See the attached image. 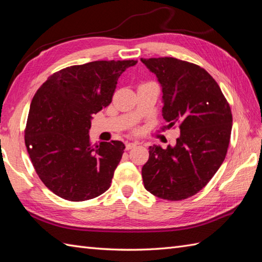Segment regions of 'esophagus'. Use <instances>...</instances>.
Returning <instances> with one entry per match:
<instances>
[{
	"label": "esophagus",
	"instance_id": "obj_1",
	"mask_svg": "<svg viewBox=\"0 0 262 262\" xmlns=\"http://www.w3.org/2000/svg\"><path fill=\"white\" fill-rule=\"evenodd\" d=\"M137 145V143L136 142H132V143H126V149L127 151H129V149H132V148H134L135 146Z\"/></svg>",
	"mask_w": 262,
	"mask_h": 262
}]
</instances>
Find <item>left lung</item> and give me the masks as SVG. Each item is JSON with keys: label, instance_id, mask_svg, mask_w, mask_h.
Listing matches in <instances>:
<instances>
[{"label": "left lung", "instance_id": "1", "mask_svg": "<svg viewBox=\"0 0 262 262\" xmlns=\"http://www.w3.org/2000/svg\"><path fill=\"white\" fill-rule=\"evenodd\" d=\"M162 86V116L180 136L172 147L149 146L142 168L144 187L154 196L182 200L207 185L226 157L232 130L230 104L200 66L173 57L141 58Z\"/></svg>", "mask_w": 262, "mask_h": 262}]
</instances>
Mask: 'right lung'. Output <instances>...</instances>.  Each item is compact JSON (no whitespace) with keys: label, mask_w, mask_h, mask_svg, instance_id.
I'll return each instance as SVG.
<instances>
[{"label":"right lung","mask_w":262,"mask_h":262,"mask_svg":"<svg viewBox=\"0 0 262 262\" xmlns=\"http://www.w3.org/2000/svg\"><path fill=\"white\" fill-rule=\"evenodd\" d=\"M137 60H96L60 70L32 98L25 143L38 177L49 190L71 202L107 191L125 145L92 144L94 114L110 104L119 76Z\"/></svg>","instance_id":"obj_1"}]
</instances>
